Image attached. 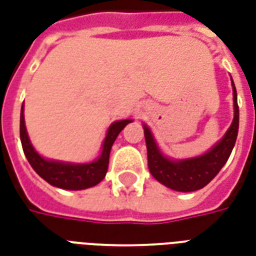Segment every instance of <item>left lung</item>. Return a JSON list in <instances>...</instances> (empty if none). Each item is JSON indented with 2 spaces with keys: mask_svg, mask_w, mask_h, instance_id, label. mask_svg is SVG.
<instances>
[{
  "mask_svg": "<svg viewBox=\"0 0 256 256\" xmlns=\"http://www.w3.org/2000/svg\"><path fill=\"white\" fill-rule=\"evenodd\" d=\"M232 80V77H230ZM234 90V120L218 142L200 156L188 158H170L160 150L150 128L144 123V133L148 149V166L152 176L168 188L190 192L204 188L228 162L239 132V106L238 94Z\"/></svg>",
  "mask_w": 256,
  "mask_h": 256,
  "instance_id": "left-lung-1",
  "label": "left lung"
}]
</instances>
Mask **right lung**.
Segmentation results:
<instances>
[{
  "mask_svg": "<svg viewBox=\"0 0 256 256\" xmlns=\"http://www.w3.org/2000/svg\"><path fill=\"white\" fill-rule=\"evenodd\" d=\"M130 122H133V119L115 120L110 124L102 145V153L96 160L90 162H60V160L44 158L42 154H39L28 137L26 120H24V106H22V114H20V140H22L24 154L34 168V171L43 178L47 183L64 190H85L96 186L104 179L108 170L111 148L118 134Z\"/></svg>",
  "mask_w": 256,
  "mask_h": 256,
  "instance_id": "obj_1",
  "label": "right lung"
}]
</instances>
